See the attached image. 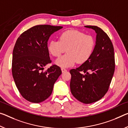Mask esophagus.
I'll use <instances>...</instances> for the list:
<instances>
[{
	"label": "esophagus",
	"mask_w": 128,
	"mask_h": 128,
	"mask_svg": "<svg viewBox=\"0 0 128 128\" xmlns=\"http://www.w3.org/2000/svg\"><path fill=\"white\" fill-rule=\"evenodd\" d=\"M62 73L66 72V69L64 68H62Z\"/></svg>",
	"instance_id": "obj_1"
}]
</instances>
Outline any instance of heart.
Wrapping results in <instances>:
<instances>
[{"label": "heart", "instance_id": "heart-1", "mask_svg": "<svg viewBox=\"0 0 128 128\" xmlns=\"http://www.w3.org/2000/svg\"><path fill=\"white\" fill-rule=\"evenodd\" d=\"M96 42L93 36L86 35L78 30H67L61 34L59 40H52L48 44V50L54 56H58L66 50L67 54L55 61L57 66L68 68L77 62L83 64L92 56Z\"/></svg>", "mask_w": 128, "mask_h": 128}]
</instances>
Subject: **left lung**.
Listing matches in <instances>:
<instances>
[{"label": "left lung", "instance_id": "left-lung-1", "mask_svg": "<svg viewBox=\"0 0 128 128\" xmlns=\"http://www.w3.org/2000/svg\"><path fill=\"white\" fill-rule=\"evenodd\" d=\"M85 27L96 32V45L90 59L70 71V88L77 100L91 104L100 100L108 90L115 68L114 48L110 38L100 28L93 26Z\"/></svg>", "mask_w": 128, "mask_h": 128}]
</instances>
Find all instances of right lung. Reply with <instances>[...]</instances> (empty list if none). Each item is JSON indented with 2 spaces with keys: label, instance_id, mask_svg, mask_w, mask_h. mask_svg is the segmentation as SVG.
I'll return each instance as SVG.
<instances>
[{
  "label": "right lung",
  "instance_id": "1",
  "mask_svg": "<svg viewBox=\"0 0 128 128\" xmlns=\"http://www.w3.org/2000/svg\"><path fill=\"white\" fill-rule=\"evenodd\" d=\"M61 26L38 25L24 32L16 42L12 54V72L18 90L26 100L39 103L49 97L54 82L62 74L59 66L51 62L48 41Z\"/></svg>",
  "mask_w": 128,
  "mask_h": 128
}]
</instances>
